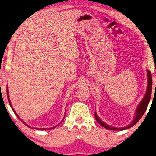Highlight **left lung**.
Here are the masks:
<instances>
[{"label":"left lung","instance_id":"8db88e82","mask_svg":"<svg viewBox=\"0 0 156 156\" xmlns=\"http://www.w3.org/2000/svg\"><path fill=\"white\" fill-rule=\"evenodd\" d=\"M147 76H148V87H147L146 95H145L144 99H142V101L140 102V105L138 106V107H137L136 117H135L133 121L131 122V124L126 127H124V128H115V127L110 126H108V125H107L105 123H104V122L99 118L98 116L97 115V114L95 113V117L96 120L98 121V123L100 124L101 126H102L103 127H104V128H106L107 129L113 130V131H122V130H125V129H127L129 128H131V127L134 126V125L140 120V118H141L143 115H144V113H145V111H146L147 106H148V104H149V103L151 95L152 77H151V73L149 70H147ZM155 86H156V84H155Z\"/></svg>","mask_w":156,"mask_h":156}]
</instances>
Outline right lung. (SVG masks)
<instances>
[{
    "instance_id": "right-lung-1",
    "label": "right lung",
    "mask_w": 156,
    "mask_h": 156,
    "mask_svg": "<svg viewBox=\"0 0 156 156\" xmlns=\"http://www.w3.org/2000/svg\"><path fill=\"white\" fill-rule=\"evenodd\" d=\"M7 99H8V101H9V105H10V106H11V108H12V110H13V111H14V113H15V115H16L18 117H19V118H20V117H19V115H17V113H16V112H15V111H14V108H12V104H11V103H10V100H9V96H8V90H7ZM22 121V122H23V124H25V125H26V126H28V127H30V126H28V125L27 124H25V122H23V120H21ZM58 125H57V126H58ZM56 126H55V127H52V128H50V129H39V128H34L35 129H39V130H48V129H54V128H55V127Z\"/></svg>"
}]
</instances>
